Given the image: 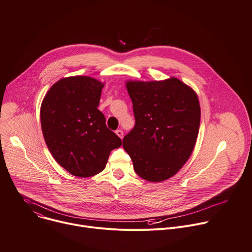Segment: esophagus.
Masks as SVG:
<instances>
[{
    "label": "esophagus",
    "mask_w": 252,
    "mask_h": 252,
    "mask_svg": "<svg viewBox=\"0 0 252 252\" xmlns=\"http://www.w3.org/2000/svg\"><path fill=\"white\" fill-rule=\"evenodd\" d=\"M116 133H117L121 138L124 137V131H123L122 129H117V130H116Z\"/></svg>",
    "instance_id": "1"
}]
</instances>
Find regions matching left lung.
Instances as JSON below:
<instances>
[{"label": "left lung", "instance_id": "8db88e82", "mask_svg": "<svg viewBox=\"0 0 252 252\" xmlns=\"http://www.w3.org/2000/svg\"><path fill=\"white\" fill-rule=\"evenodd\" d=\"M135 120L123 147L136 174L158 183L174 175L189 158L198 134L200 106L196 94L175 78L127 82Z\"/></svg>", "mask_w": 252, "mask_h": 252}]
</instances>
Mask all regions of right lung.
Listing matches in <instances>:
<instances>
[{
    "label": "right lung",
    "mask_w": 252,
    "mask_h": 252,
    "mask_svg": "<svg viewBox=\"0 0 252 252\" xmlns=\"http://www.w3.org/2000/svg\"><path fill=\"white\" fill-rule=\"evenodd\" d=\"M103 85L85 76L57 82L41 106L47 146L57 162L76 176L89 177L104 169L110 153L122 139L105 125L97 109Z\"/></svg>",
    "instance_id": "1"
}]
</instances>
